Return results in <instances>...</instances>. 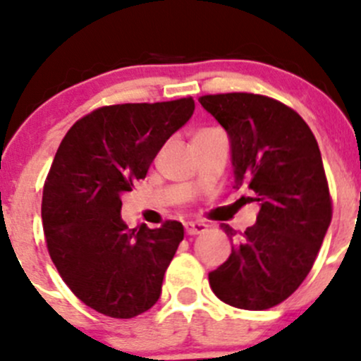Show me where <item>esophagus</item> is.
<instances>
[{
	"instance_id": "esophagus-1",
	"label": "esophagus",
	"mask_w": 361,
	"mask_h": 361,
	"mask_svg": "<svg viewBox=\"0 0 361 361\" xmlns=\"http://www.w3.org/2000/svg\"><path fill=\"white\" fill-rule=\"evenodd\" d=\"M185 234L188 235H196V234H203L207 231V224L203 222H188L184 226Z\"/></svg>"
}]
</instances>
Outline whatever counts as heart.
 Segmentation results:
<instances>
[{"instance_id": "1", "label": "heart", "mask_w": 361, "mask_h": 361, "mask_svg": "<svg viewBox=\"0 0 361 361\" xmlns=\"http://www.w3.org/2000/svg\"><path fill=\"white\" fill-rule=\"evenodd\" d=\"M204 130H210V129H203V130H200V133H196V134H201V133H204Z\"/></svg>"}]
</instances>
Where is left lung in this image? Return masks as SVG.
Here are the masks:
<instances>
[{
  "label": "left lung",
  "mask_w": 361,
  "mask_h": 361,
  "mask_svg": "<svg viewBox=\"0 0 361 361\" xmlns=\"http://www.w3.org/2000/svg\"><path fill=\"white\" fill-rule=\"evenodd\" d=\"M231 139L235 188L259 204L257 224L208 274L224 303L269 310L288 300L312 270L332 219V200L317 139L293 108L251 92L200 98ZM228 239L238 232L222 224Z\"/></svg>",
  "instance_id": "obj_1"
}]
</instances>
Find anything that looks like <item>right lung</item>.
I'll return each mask as SVG.
<instances>
[{"label": "right lung", "mask_w": 361, "mask_h": 361, "mask_svg": "<svg viewBox=\"0 0 361 361\" xmlns=\"http://www.w3.org/2000/svg\"><path fill=\"white\" fill-rule=\"evenodd\" d=\"M195 111L191 96L96 108L65 134L42 189L48 253L65 284L89 308L133 319L158 301L184 227L129 228L122 195L145 179L166 139Z\"/></svg>", "instance_id": "right-lung-1"}]
</instances>
